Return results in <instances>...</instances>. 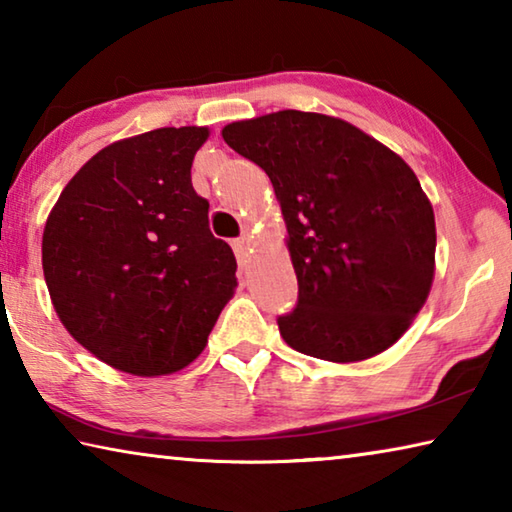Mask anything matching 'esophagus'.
Listing matches in <instances>:
<instances>
[{"instance_id":"esophagus-1","label":"esophagus","mask_w":512,"mask_h":512,"mask_svg":"<svg viewBox=\"0 0 512 512\" xmlns=\"http://www.w3.org/2000/svg\"><path fill=\"white\" fill-rule=\"evenodd\" d=\"M232 250H235V255L241 259V262H246L248 255L253 253V237L241 235L239 239L232 241Z\"/></svg>"}]
</instances>
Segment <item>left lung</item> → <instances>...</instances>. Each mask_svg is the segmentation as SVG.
Instances as JSON below:
<instances>
[{"mask_svg":"<svg viewBox=\"0 0 512 512\" xmlns=\"http://www.w3.org/2000/svg\"><path fill=\"white\" fill-rule=\"evenodd\" d=\"M221 135L266 171L287 223L298 302L277 316L282 339L336 363L391 348L427 300L436 264L433 207L409 164L318 112H271Z\"/></svg>","mask_w":512,"mask_h":512,"instance_id":"8db88e82","label":"left lung"}]
</instances>
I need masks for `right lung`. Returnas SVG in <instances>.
<instances>
[{
	"label": "right lung",
	"instance_id": "right-lung-1",
	"mask_svg": "<svg viewBox=\"0 0 512 512\" xmlns=\"http://www.w3.org/2000/svg\"><path fill=\"white\" fill-rule=\"evenodd\" d=\"M210 131L158 128L101 149L51 210L42 271L69 334L108 366L169 375L203 352L237 287L192 162Z\"/></svg>",
	"mask_w": 512,
	"mask_h": 512
}]
</instances>
